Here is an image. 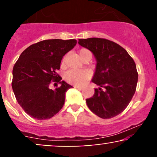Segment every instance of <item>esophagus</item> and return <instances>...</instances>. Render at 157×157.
<instances>
[{
  "mask_svg": "<svg viewBox=\"0 0 157 157\" xmlns=\"http://www.w3.org/2000/svg\"><path fill=\"white\" fill-rule=\"evenodd\" d=\"M75 88H76V89H79V90H82L83 89H82V87H78V86H75Z\"/></svg>",
  "mask_w": 157,
  "mask_h": 157,
  "instance_id": "34e87169",
  "label": "esophagus"
}]
</instances>
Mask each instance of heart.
Wrapping results in <instances>:
<instances>
[{"instance_id": "1", "label": "heart", "mask_w": 157, "mask_h": 157, "mask_svg": "<svg viewBox=\"0 0 157 157\" xmlns=\"http://www.w3.org/2000/svg\"><path fill=\"white\" fill-rule=\"evenodd\" d=\"M86 55H91V52L86 48H82L79 52V56L80 58ZM65 60H66V57H64L61 61L62 66L65 64ZM89 73L86 70H70L65 75V79L68 82L75 86H82L89 80Z\"/></svg>"}]
</instances>
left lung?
I'll return each mask as SVG.
<instances>
[{"mask_svg": "<svg viewBox=\"0 0 157 157\" xmlns=\"http://www.w3.org/2000/svg\"><path fill=\"white\" fill-rule=\"evenodd\" d=\"M78 44L92 52L97 61L91 81L100 87L86 99L88 107L102 119L120 114L136 91L138 73L134 60L125 48L109 40L79 39Z\"/></svg>", "mask_w": 157, "mask_h": 157, "instance_id": "8db88e82", "label": "left lung"}]
</instances>
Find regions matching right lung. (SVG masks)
I'll return each instance as SVG.
<instances>
[{"mask_svg":"<svg viewBox=\"0 0 157 157\" xmlns=\"http://www.w3.org/2000/svg\"><path fill=\"white\" fill-rule=\"evenodd\" d=\"M75 39H52L32 44L23 51L12 71V86L17 102L32 117L48 120L62 109L72 86L57 74L63 57L76 46ZM61 86L50 89L51 81Z\"/></svg>","mask_w":157,"mask_h":157,"instance_id":"right-lung-1","label":"right lung"}]
</instances>
